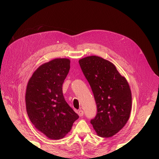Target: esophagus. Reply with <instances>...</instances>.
<instances>
[{"mask_svg": "<svg viewBox=\"0 0 159 159\" xmlns=\"http://www.w3.org/2000/svg\"><path fill=\"white\" fill-rule=\"evenodd\" d=\"M78 115H79V116L80 117H82L83 115H84V111L82 110H80L78 112Z\"/></svg>", "mask_w": 159, "mask_h": 159, "instance_id": "esophagus-1", "label": "esophagus"}]
</instances>
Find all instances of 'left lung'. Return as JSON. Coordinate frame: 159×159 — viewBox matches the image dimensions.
<instances>
[{
  "label": "left lung",
  "instance_id": "obj_1",
  "mask_svg": "<svg viewBox=\"0 0 159 159\" xmlns=\"http://www.w3.org/2000/svg\"><path fill=\"white\" fill-rule=\"evenodd\" d=\"M79 64L97 105V114L90 123L98 136L112 137L129 119L132 97L127 81L111 62L102 57L88 56Z\"/></svg>",
  "mask_w": 159,
  "mask_h": 159
}]
</instances>
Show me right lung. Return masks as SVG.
I'll use <instances>...</instances> for the list:
<instances>
[{
	"instance_id": "add662e5",
	"label": "right lung",
	"mask_w": 159,
	"mask_h": 159,
	"mask_svg": "<svg viewBox=\"0 0 159 159\" xmlns=\"http://www.w3.org/2000/svg\"><path fill=\"white\" fill-rule=\"evenodd\" d=\"M70 61L57 58L40 66L28 81L26 111L35 127L48 138L57 140L70 131L79 115L67 103L62 85Z\"/></svg>"
}]
</instances>
